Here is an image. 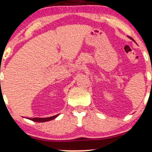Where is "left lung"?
<instances>
[{
  "label": "left lung",
  "instance_id": "left-lung-1",
  "mask_svg": "<svg viewBox=\"0 0 152 152\" xmlns=\"http://www.w3.org/2000/svg\"><path fill=\"white\" fill-rule=\"evenodd\" d=\"M129 38H130V39H132V41H134V40H133V39H132V38H131V37H129Z\"/></svg>",
  "mask_w": 152,
  "mask_h": 152
}]
</instances>
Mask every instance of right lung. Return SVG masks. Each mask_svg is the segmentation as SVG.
I'll return each instance as SVG.
<instances>
[{
  "label": "right lung",
  "instance_id": "1",
  "mask_svg": "<svg viewBox=\"0 0 152 152\" xmlns=\"http://www.w3.org/2000/svg\"><path fill=\"white\" fill-rule=\"evenodd\" d=\"M58 115L59 114H58V115H53V116H51V117H48V118H29L28 119L31 120V121H34V122H38V123H44V122H47V121H51V120L55 119L56 117H58Z\"/></svg>",
  "mask_w": 152,
  "mask_h": 152
}]
</instances>
